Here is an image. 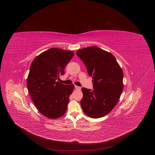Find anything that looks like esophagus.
<instances>
[{
  "label": "esophagus",
  "instance_id": "34e87169",
  "mask_svg": "<svg viewBox=\"0 0 155 155\" xmlns=\"http://www.w3.org/2000/svg\"><path fill=\"white\" fill-rule=\"evenodd\" d=\"M75 88L77 90H80V89H81V87L75 85Z\"/></svg>",
  "mask_w": 155,
  "mask_h": 155
}]
</instances>
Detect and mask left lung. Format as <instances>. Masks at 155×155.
Here are the masks:
<instances>
[{
  "label": "left lung",
  "instance_id": "8db88e82",
  "mask_svg": "<svg viewBox=\"0 0 155 155\" xmlns=\"http://www.w3.org/2000/svg\"><path fill=\"white\" fill-rule=\"evenodd\" d=\"M77 54L92 77L94 90L82 88L81 106L89 117L100 118L109 114L123 90V72L115 57L96 46L77 51Z\"/></svg>",
  "mask_w": 155,
  "mask_h": 155
}]
</instances>
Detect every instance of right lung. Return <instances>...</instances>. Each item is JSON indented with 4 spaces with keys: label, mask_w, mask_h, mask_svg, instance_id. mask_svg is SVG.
<instances>
[{
    "label": "right lung",
    "mask_w": 155,
    "mask_h": 155,
    "mask_svg": "<svg viewBox=\"0 0 155 155\" xmlns=\"http://www.w3.org/2000/svg\"><path fill=\"white\" fill-rule=\"evenodd\" d=\"M73 56V51L52 48L37 56L31 64L27 88L38 110L48 118H59L66 112L74 85L58 80Z\"/></svg>",
    "instance_id": "right-lung-1"
}]
</instances>
